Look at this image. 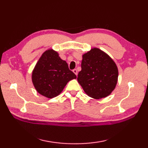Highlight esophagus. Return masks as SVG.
<instances>
[{
  "mask_svg": "<svg viewBox=\"0 0 148 148\" xmlns=\"http://www.w3.org/2000/svg\"><path fill=\"white\" fill-rule=\"evenodd\" d=\"M73 72L77 76V69H74V70H73Z\"/></svg>",
  "mask_w": 148,
  "mask_h": 148,
  "instance_id": "1",
  "label": "esophagus"
}]
</instances>
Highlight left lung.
Segmentation results:
<instances>
[{"label": "left lung", "mask_w": 148, "mask_h": 148, "mask_svg": "<svg viewBox=\"0 0 148 148\" xmlns=\"http://www.w3.org/2000/svg\"><path fill=\"white\" fill-rule=\"evenodd\" d=\"M117 66L111 58L98 48L83 55L77 81L88 95L99 99L108 96L118 81Z\"/></svg>", "instance_id": "left-lung-1"}]
</instances>
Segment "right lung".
<instances>
[{
    "instance_id": "obj_1",
    "label": "right lung",
    "mask_w": 148,
    "mask_h": 148,
    "mask_svg": "<svg viewBox=\"0 0 148 148\" xmlns=\"http://www.w3.org/2000/svg\"><path fill=\"white\" fill-rule=\"evenodd\" d=\"M76 78L67 63L52 49L43 53L32 72V82L36 90L50 99L58 95L69 81Z\"/></svg>"
}]
</instances>
